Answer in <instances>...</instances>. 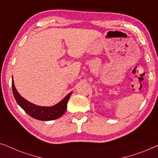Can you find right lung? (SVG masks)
Segmentation results:
<instances>
[{"instance_id": "add662e5", "label": "right lung", "mask_w": 158, "mask_h": 158, "mask_svg": "<svg viewBox=\"0 0 158 158\" xmlns=\"http://www.w3.org/2000/svg\"><path fill=\"white\" fill-rule=\"evenodd\" d=\"M12 91L19 106L29 115L34 118L40 121H51L60 118L66 112L67 103L72 92L67 94L63 100L51 107H42L31 103L20 95L14 86V79H12Z\"/></svg>"}]
</instances>
